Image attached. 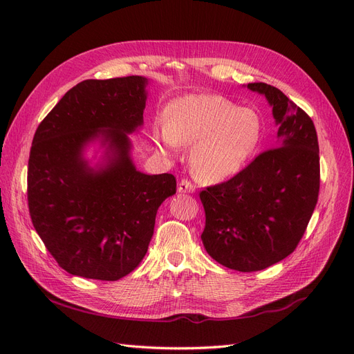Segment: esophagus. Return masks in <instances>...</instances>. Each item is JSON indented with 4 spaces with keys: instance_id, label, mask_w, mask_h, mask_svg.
I'll use <instances>...</instances> for the list:
<instances>
[{
    "instance_id": "obj_1",
    "label": "esophagus",
    "mask_w": 354,
    "mask_h": 354,
    "mask_svg": "<svg viewBox=\"0 0 354 354\" xmlns=\"http://www.w3.org/2000/svg\"><path fill=\"white\" fill-rule=\"evenodd\" d=\"M178 192H180V194H192V192H195V185H194V183H191L188 179H182L178 183Z\"/></svg>"
}]
</instances>
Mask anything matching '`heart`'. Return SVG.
Wrapping results in <instances>:
<instances>
[{
    "label": "heart",
    "instance_id": "1",
    "mask_svg": "<svg viewBox=\"0 0 354 354\" xmlns=\"http://www.w3.org/2000/svg\"><path fill=\"white\" fill-rule=\"evenodd\" d=\"M262 137L263 121L254 110L239 109L214 94L175 100L166 110L165 126L155 130L156 145L166 153L194 145L192 171L207 182H221L243 171Z\"/></svg>",
    "mask_w": 354,
    "mask_h": 354
}]
</instances>
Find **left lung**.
<instances>
[{
    "instance_id": "obj_1",
    "label": "left lung",
    "mask_w": 354,
    "mask_h": 354,
    "mask_svg": "<svg viewBox=\"0 0 354 354\" xmlns=\"http://www.w3.org/2000/svg\"><path fill=\"white\" fill-rule=\"evenodd\" d=\"M248 88L272 105L278 146L260 153L232 179L199 192L204 248L215 262L239 272L266 269L294 252L319 192V150L311 117L278 88L263 82Z\"/></svg>"
}]
</instances>
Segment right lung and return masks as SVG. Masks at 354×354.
<instances>
[{"label": "right lung", "mask_w": 354, "mask_h": 354, "mask_svg": "<svg viewBox=\"0 0 354 354\" xmlns=\"http://www.w3.org/2000/svg\"><path fill=\"white\" fill-rule=\"evenodd\" d=\"M143 76L86 80L75 85L40 122L30 150L27 199L46 249L68 273L118 281L140 265L156 212L176 192L171 174L146 175L130 158L129 136L143 124ZM107 146L91 168L84 146Z\"/></svg>", "instance_id": "obj_1"}]
</instances>
